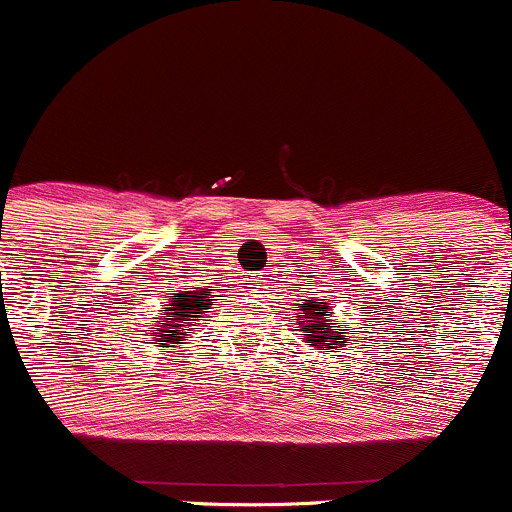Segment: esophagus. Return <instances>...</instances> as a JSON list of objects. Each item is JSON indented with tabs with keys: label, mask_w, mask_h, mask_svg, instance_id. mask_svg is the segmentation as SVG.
<instances>
[{
	"label": "esophagus",
	"mask_w": 512,
	"mask_h": 512,
	"mask_svg": "<svg viewBox=\"0 0 512 512\" xmlns=\"http://www.w3.org/2000/svg\"><path fill=\"white\" fill-rule=\"evenodd\" d=\"M255 285H257V280H247L245 287H255Z\"/></svg>",
	"instance_id": "34e87169"
}]
</instances>
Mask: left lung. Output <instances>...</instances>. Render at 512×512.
<instances>
[{
  "instance_id": "left-lung-1",
  "label": "left lung",
  "mask_w": 512,
  "mask_h": 512,
  "mask_svg": "<svg viewBox=\"0 0 512 512\" xmlns=\"http://www.w3.org/2000/svg\"><path fill=\"white\" fill-rule=\"evenodd\" d=\"M302 307H299V332H304V342L314 349H342L344 344H349L347 329L344 324H339V329H334V317L332 307L322 299H302Z\"/></svg>"
}]
</instances>
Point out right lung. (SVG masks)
<instances>
[{
	"label": "right lung",
	"instance_id": "1",
	"mask_svg": "<svg viewBox=\"0 0 512 512\" xmlns=\"http://www.w3.org/2000/svg\"><path fill=\"white\" fill-rule=\"evenodd\" d=\"M208 304H213L210 294H205V289L200 287H188L185 292L173 294L170 302L163 307L165 317H158L160 322L148 329V342L156 344V347H160V344H165V347L185 344L193 334L198 317L208 309Z\"/></svg>",
	"mask_w": 512,
	"mask_h": 512
}]
</instances>
